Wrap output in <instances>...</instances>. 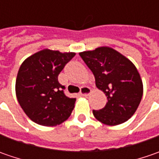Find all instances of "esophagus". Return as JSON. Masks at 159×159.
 <instances>
[{"mask_svg":"<svg viewBox=\"0 0 159 159\" xmlns=\"http://www.w3.org/2000/svg\"><path fill=\"white\" fill-rule=\"evenodd\" d=\"M91 93V89H89V87H81L80 88V94L83 96H87V95H89V94Z\"/></svg>","mask_w":159,"mask_h":159,"instance_id":"1","label":"esophagus"}]
</instances>
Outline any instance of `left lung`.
I'll list each match as a JSON object with an SVG mask.
<instances>
[{
  "instance_id": "1",
  "label": "left lung",
  "mask_w": 159,
  "mask_h": 159,
  "mask_svg": "<svg viewBox=\"0 0 159 159\" xmlns=\"http://www.w3.org/2000/svg\"><path fill=\"white\" fill-rule=\"evenodd\" d=\"M80 56L92 70L97 89L107 96L104 108L93 111L95 119L108 125L127 121L136 111L143 93V81L134 64L109 47L80 52Z\"/></svg>"
}]
</instances>
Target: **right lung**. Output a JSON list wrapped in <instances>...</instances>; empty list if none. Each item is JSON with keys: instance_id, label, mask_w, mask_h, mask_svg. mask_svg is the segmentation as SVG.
Masks as SVG:
<instances>
[{"instance_id": "right-lung-1", "label": "right lung", "mask_w": 159, "mask_h": 159, "mask_svg": "<svg viewBox=\"0 0 159 159\" xmlns=\"http://www.w3.org/2000/svg\"><path fill=\"white\" fill-rule=\"evenodd\" d=\"M75 53L43 49L26 58L16 80V95L23 111L34 122L45 126L68 119L76 98L64 95L58 75Z\"/></svg>"}]
</instances>
